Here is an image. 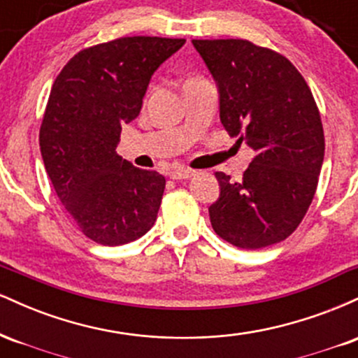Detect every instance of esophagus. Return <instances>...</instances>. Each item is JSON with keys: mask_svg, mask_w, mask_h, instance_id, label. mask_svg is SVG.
Here are the masks:
<instances>
[{"mask_svg": "<svg viewBox=\"0 0 358 358\" xmlns=\"http://www.w3.org/2000/svg\"><path fill=\"white\" fill-rule=\"evenodd\" d=\"M195 175V170H190V168H173L170 171V178L173 180H185V178H192Z\"/></svg>", "mask_w": 358, "mask_h": 358, "instance_id": "1", "label": "esophagus"}]
</instances>
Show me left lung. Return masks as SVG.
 Wrapping results in <instances>:
<instances>
[{
	"instance_id": "1",
	"label": "left lung",
	"mask_w": 358,
	"mask_h": 358,
	"mask_svg": "<svg viewBox=\"0 0 358 358\" xmlns=\"http://www.w3.org/2000/svg\"><path fill=\"white\" fill-rule=\"evenodd\" d=\"M219 90L220 122L254 151L241 182L217 171L213 231L241 249H262L296 231L323 165L322 119L286 57L248 40H192Z\"/></svg>"
}]
</instances>
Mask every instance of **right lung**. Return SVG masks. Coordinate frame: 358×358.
I'll list each match as a JSON object with an SVG mask.
<instances>
[{
    "label": "right lung",
    "mask_w": 358,
    "mask_h": 358,
    "mask_svg": "<svg viewBox=\"0 0 358 358\" xmlns=\"http://www.w3.org/2000/svg\"><path fill=\"white\" fill-rule=\"evenodd\" d=\"M183 45L124 36L73 55L53 82L40 127L43 165L65 210L97 244H127L153 227L165 176L134 168L116 148L151 76Z\"/></svg>",
    "instance_id": "add662e5"
}]
</instances>
